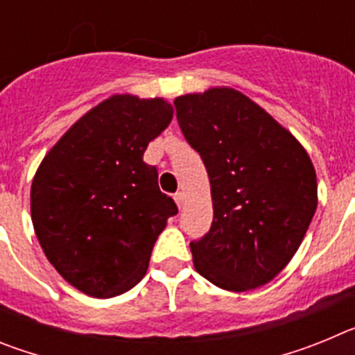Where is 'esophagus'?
Wrapping results in <instances>:
<instances>
[{"label": "esophagus", "instance_id": "1", "mask_svg": "<svg viewBox=\"0 0 355 355\" xmlns=\"http://www.w3.org/2000/svg\"><path fill=\"white\" fill-rule=\"evenodd\" d=\"M174 200H175V205H178L181 208V206H183V202H184V193L183 192H178L174 196Z\"/></svg>", "mask_w": 355, "mask_h": 355}]
</instances>
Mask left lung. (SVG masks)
<instances>
[{"mask_svg":"<svg viewBox=\"0 0 355 355\" xmlns=\"http://www.w3.org/2000/svg\"><path fill=\"white\" fill-rule=\"evenodd\" d=\"M174 106L211 184V227L190 243L196 270L229 291L270 283L300 247L318 205L306 149L229 87L184 94Z\"/></svg>","mask_w":355,"mask_h":355,"instance_id":"obj_1","label":"left lung"}]
</instances>
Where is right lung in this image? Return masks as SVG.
I'll return each instance as SVG.
<instances>
[{
	"label": "right lung",
	"mask_w": 355,
	"mask_h": 355,
	"mask_svg": "<svg viewBox=\"0 0 355 355\" xmlns=\"http://www.w3.org/2000/svg\"><path fill=\"white\" fill-rule=\"evenodd\" d=\"M162 97L117 94L94 106L44 156L31 183V222L46 258L69 284L97 299L146 275L172 197L144 153L171 124Z\"/></svg>",
	"instance_id": "1"
}]
</instances>
